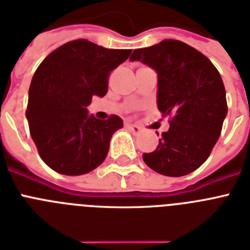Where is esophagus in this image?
<instances>
[{
  "mask_svg": "<svg viewBox=\"0 0 250 250\" xmlns=\"http://www.w3.org/2000/svg\"><path fill=\"white\" fill-rule=\"evenodd\" d=\"M125 127L129 129V131L133 133V135H139L140 132H141V127H139L137 125H132V123H127L125 125Z\"/></svg>",
  "mask_w": 250,
  "mask_h": 250,
  "instance_id": "1",
  "label": "esophagus"
}]
</instances>
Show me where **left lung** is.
I'll list each match as a JSON object with an SVG mask.
<instances>
[{
    "instance_id": "obj_1",
    "label": "left lung",
    "mask_w": 250,
    "mask_h": 250,
    "mask_svg": "<svg viewBox=\"0 0 250 250\" xmlns=\"http://www.w3.org/2000/svg\"><path fill=\"white\" fill-rule=\"evenodd\" d=\"M129 60L157 72L158 109L172 115L169 129L153 153H144V162L169 177L191 173L209 157L227 115L220 73L202 52L176 40L137 48Z\"/></svg>"
}]
</instances>
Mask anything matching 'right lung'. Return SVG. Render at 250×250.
<instances>
[{
	"instance_id": "1",
	"label": "right lung",
	"mask_w": 250,
	"mask_h": 250,
	"mask_svg": "<svg viewBox=\"0 0 250 250\" xmlns=\"http://www.w3.org/2000/svg\"><path fill=\"white\" fill-rule=\"evenodd\" d=\"M129 55L131 50L76 40L41 62L30 82L25 115L40 157L51 169L79 176L104 162L123 121L118 115L97 119L87 106L92 96L106 95L109 74Z\"/></svg>"
}]
</instances>
